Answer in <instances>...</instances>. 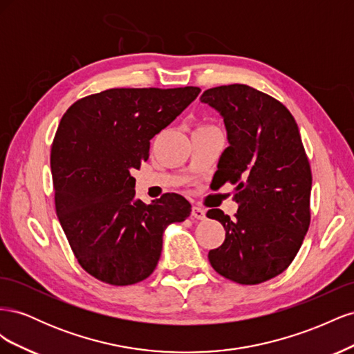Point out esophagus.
<instances>
[{
  "label": "esophagus",
  "mask_w": 354,
  "mask_h": 354,
  "mask_svg": "<svg viewBox=\"0 0 354 354\" xmlns=\"http://www.w3.org/2000/svg\"><path fill=\"white\" fill-rule=\"evenodd\" d=\"M192 217L196 220H203L205 218V209L201 207H194V209H192Z\"/></svg>",
  "instance_id": "esophagus-1"
}]
</instances>
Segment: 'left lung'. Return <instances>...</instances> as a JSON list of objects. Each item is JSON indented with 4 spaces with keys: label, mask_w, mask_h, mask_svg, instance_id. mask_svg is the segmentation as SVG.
Segmentation results:
<instances>
[{
    "label": "left lung",
    "mask_w": 354,
    "mask_h": 354,
    "mask_svg": "<svg viewBox=\"0 0 354 354\" xmlns=\"http://www.w3.org/2000/svg\"><path fill=\"white\" fill-rule=\"evenodd\" d=\"M226 124L230 146L218 160L217 189L230 183L239 205L230 220H218L226 239L208 252L223 277L259 285L286 270L310 226L312 169L298 125L285 104L245 84L220 85L201 95Z\"/></svg>",
    "instance_id": "1"
}]
</instances>
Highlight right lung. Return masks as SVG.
Listing matches in <instances>:
<instances>
[{
    "label": "right lung",
    "mask_w": 354,
    "mask_h": 354,
    "mask_svg": "<svg viewBox=\"0 0 354 354\" xmlns=\"http://www.w3.org/2000/svg\"><path fill=\"white\" fill-rule=\"evenodd\" d=\"M201 93L199 87L109 88L75 102L51 145L55 205L82 269L127 286L151 276L169 223L190 216V203L164 194L152 205L134 199L136 178L152 138Z\"/></svg>",
    "instance_id": "add662e5"
}]
</instances>
